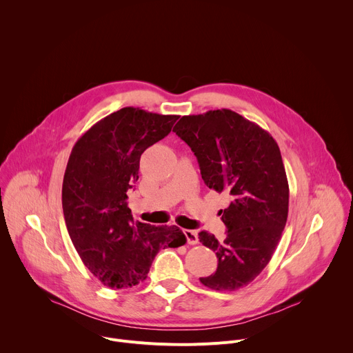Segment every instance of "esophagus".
I'll return each instance as SVG.
<instances>
[{
  "label": "esophagus",
  "mask_w": 353,
  "mask_h": 353,
  "mask_svg": "<svg viewBox=\"0 0 353 353\" xmlns=\"http://www.w3.org/2000/svg\"><path fill=\"white\" fill-rule=\"evenodd\" d=\"M184 234H185V239H187V243L194 245L198 243V232L196 230H191V229H185L184 230Z\"/></svg>",
  "instance_id": "obj_1"
}]
</instances>
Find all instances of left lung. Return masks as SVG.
Here are the masks:
<instances>
[{"label":"left lung","mask_w":353,"mask_h":353,"mask_svg":"<svg viewBox=\"0 0 353 353\" xmlns=\"http://www.w3.org/2000/svg\"><path fill=\"white\" fill-rule=\"evenodd\" d=\"M173 131L196 157L204 183L229 196L223 241L198 233L218 259L215 274L199 281L221 292L241 289L267 267L286 225L289 184L279 146L268 131L229 109L183 116Z\"/></svg>","instance_id":"1"}]
</instances>
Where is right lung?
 Segmentation results:
<instances>
[{
	"mask_svg": "<svg viewBox=\"0 0 353 353\" xmlns=\"http://www.w3.org/2000/svg\"><path fill=\"white\" fill-rule=\"evenodd\" d=\"M177 119L124 108L93 124L71 150L63 181L65 225L82 263L105 286L138 285L161 248L187 241L177 226L134 222L127 205L142 152Z\"/></svg>",
	"mask_w": 353,
	"mask_h": 353,
	"instance_id": "add662e5",
	"label": "right lung"
}]
</instances>
